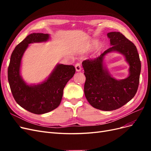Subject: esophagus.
Segmentation results:
<instances>
[{"label": "esophagus", "instance_id": "esophagus-1", "mask_svg": "<svg viewBox=\"0 0 151 151\" xmlns=\"http://www.w3.org/2000/svg\"><path fill=\"white\" fill-rule=\"evenodd\" d=\"M75 67H76V69L77 72H80L81 70V64L80 62H77L76 65H75Z\"/></svg>", "mask_w": 151, "mask_h": 151}]
</instances>
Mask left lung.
Here are the masks:
<instances>
[{
	"label": "left lung",
	"instance_id": "left-lung-1",
	"mask_svg": "<svg viewBox=\"0 0 151 151\" xmlns=\"http://www.w3.org/2000/svg\"><path fill=\"white\" fill-rule=\"evenodd\" d=\"M111 47L98 57L84 60L83 64L86 82L84 94L93 107L103 111L118 109L133 98L139 84L141 63L135 45L120 32L107 34ZM117 51L125 55L130 65V75L118 81L113 78L103 66L104 56Z\"/></svg>",
	"mask_w": 151,
	"mask_h": 151
}]
</instances>
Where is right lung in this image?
I'll return each mask as SVG.
<instances>
[{
  "instance_id": "right-lung-1",
  "label": "right lung",
  "mask_w": 151,
  "mask_h": 151,
  "mask_svg": "<svg viewBox=\"0 0 151 151\" xmlns=\"http://www.w3.org/2000/svg\"><path fill=\"white\" fill-rule=\"evenodd\" d=\"M48 37V34L43 33L28 35L13 50L8 67V81L15 101L22 108L36 115L50 112L59 106L63 89L76 73L74 65L58 64L42 84L28 86L22 81L19 74L21 60L28 44L45 42Z\"/></svg>"
}]
</instances>
